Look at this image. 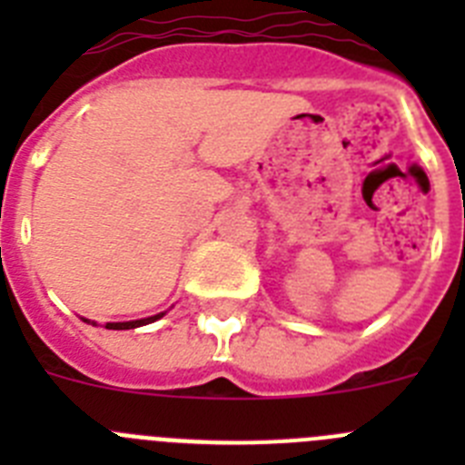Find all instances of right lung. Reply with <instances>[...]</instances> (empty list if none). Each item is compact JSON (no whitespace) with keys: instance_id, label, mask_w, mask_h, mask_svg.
<instances>
[{"instance_id":"right-lung-1","label":"right lung","mask_w":465,"mask_h":465,"mask_svg":"<svg viewBox=\"0 0 465 465\" xmlns=\"http://www.w3.org/2000/svg\"><path fill=\"white\" fill-rule=\"evenodd\" d=\"M165 314V312H160V314L155 316H149V319H137V322H118V323H106V328L109 331H130V328H139V326H146V323H153L158 322L160 316ZM88 322V319H85Z\"/></svg>"}]
</instances>
